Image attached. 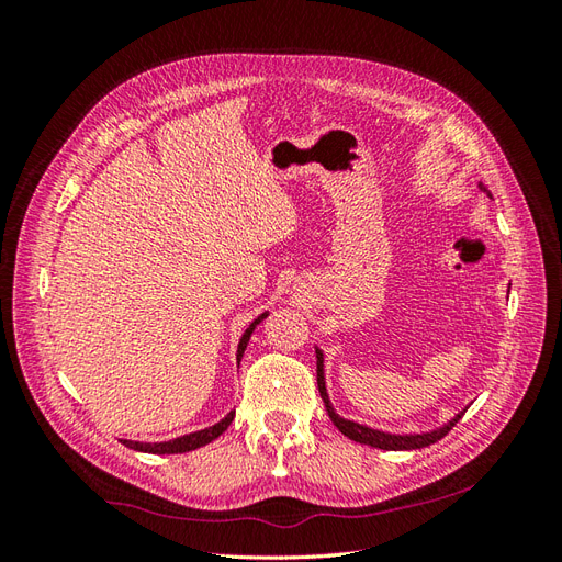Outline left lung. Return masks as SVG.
<instances>
[{
    "label": "left lung",
    "instance_id": "1",
    "mask_svg": "<svg viewBox=\"0 0 562 562\" xmlns=\"http://www.w3.org/2000/svg\"><path fill=\"white\" fill-rule=\"evenodd\" d=\"M479 187L492 199L490 190H487L483 182ZM316 382H318V394L323 398V405H326L328 417L333 419L335 427L342 431L347 438L356 440V443H363V446H370V448H380V450H419V448H427V446L436 443V440L443 438L454 427V424L462 419V415L467 413V407H464L462 413H457L452 419H448L443 427L431 429V431L391 434V431H382V429H372V427H368V424H359V422L347 419V417L335 413V407H333L330 396H328V389H326V356H323V351L318 347H316Z\"/></svg>",
    "mask_w": 562,
    "mask_h": 562
}]
</instances>
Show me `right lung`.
<instances>
[{"mask_svg": "<svg viewBox=\"0 0 562 562\" xmlns=\"http://www.w3.org/2000/svg\"><path fill=\"white\" fill-rule=\"evenodd\" d=\"M269 316V312H262L258 318H255L250 326L246 328V333L241 335L239 339V347H236V363H241L244 359V351L248 347V339L252 335V330L260 326V323ZM234 419V411H229L223 419H220L217 424H213V427H206V429H199V431H192V434H184V436H178V438H171V440H159V443H145V440H128V438H122V443L131 450H138V452H149V454H178V452H192L196 448H203L206 443H211V440H215L220 434L227 431V427Z\"/></svg>", "mask_w": 562, "mask_h": 562, "instance_id": "obj_1", "label": "right lung"}]
</instances>
